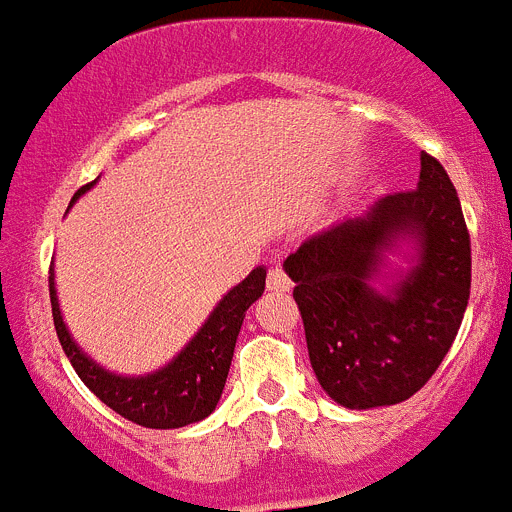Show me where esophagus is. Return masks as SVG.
Masks as SVG:
<instances>
[{
  "label": "esophagus",
  "instance_id": "obj_1",
  "mask_svg": "<svg viewBox=\"0 0 512 512\" xmlns=\"http://www.w3.org/2000/svg\"><path fill=\"white\" fill-rule=\"evenodd\" d=\"M266 287H269L271 292H289V289H292V279L284 274L282 266H271L269 277H266Z\"/></svg>",
  "mask_w": 512,
  "mask_h": 512
}]
</instances>
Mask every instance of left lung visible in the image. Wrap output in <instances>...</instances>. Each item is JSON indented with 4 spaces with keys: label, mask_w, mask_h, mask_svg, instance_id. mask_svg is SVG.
Listing matches in <instances>:
<instances>
[{
    "label": "left lung",
    "mask_w": 512,
    "mask_h": 512,
    "mask_svg": "<svg viewBox=\"0 0 512 512\" xmlns=\"http://www.w3.org/2000/svg\"><path fill=\"white\" fill-rule=\"evenodd\" d=\"M390 252L409 269L390 265ZM284 271L330 400L372 410L413 397L449 354L472 287L467 223L446 169L420 153L418 189L320 230Z\"/></svg>",
    "instance_id": "1"
}]
</instances>
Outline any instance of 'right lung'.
Returning a JSON list of instances; mask_svg holds the SVG:
<instances>
[{
  "label": "right lung",
  "mask_w": 512,
  "mask_h": 512,
  "mask_svg": "<svg viewBox=\"0 0 512 512\" xmlns=\"http://www.w3.org/2000/svg\"><path fill=\"white\" fill-rule=\"evenodd\" d=\"M94 184L97 182L81 187L74 194L71 205ZM48 287H51L53 325H56L58 341H61L63 354L69 356L81 382L122 418L133 420L143 428L166 431V428H184V425L200 423L220 402L246 310L264 295L266 266H256L241 284L228 289V295H223V300L212 307V312L207 315L202 328L194 333L192 341L169 364H164L156 372L138 374V377L110 372V369L99 366L92 356L84 354L61 315L53 266Z\"/></svg>",
  "instance_id": "right-lung-1"
}]
</instances>
